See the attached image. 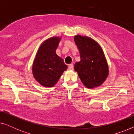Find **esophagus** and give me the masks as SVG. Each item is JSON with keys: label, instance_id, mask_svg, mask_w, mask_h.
I'll list each match as a JSON object with an SVG mask.
<instances>
[{"label": "esophagus", "instance_id": "34e87169", "mask_svg": "<svg viewBox=\"0 0 134 134\" xmlns=\"http://www.w3.org/2000/svg\"><path fill=\"white\" fill-rule=\"evenodd\" d=\"M73 69H74V65H73V64H70L68 66V69H69V70H72Z\"/></svg>", "mask_w": 134, "mask_h": 134}]
</instances>
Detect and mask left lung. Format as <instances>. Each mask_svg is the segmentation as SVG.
I'll use <instances>...</instances> for the list:
<instances>
[{
  "label": "left lung",
  "instance_id": "1",
  "mask_svg": "<svg viewBox=\"0 0 134 134\" xmlns=\"http://www.w3.org/2000/svg\"><path fill=\"white\" fill-rule=\"evenodd\" d=\"M74 41L80 55V61L74 65V70L88 88L100 86L109 74V69L101 47L89 37L77 35Z\"/></svg>",
  "mask_w": 134,
  "mask_h": 134
}]
</instances>
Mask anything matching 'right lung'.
Listing matches in <instances>:
<instances>
[{
	"mask_svg": "<svg viewBox=\"0 0 134 134\" xmlns=\"http://www.w3.org/2000/svg\"><path fill=\"white\" fill-rule=\"evenodd\" d=\"M60 38L52 37L42 44L36 54L32 67L35 79L44 87H53L58 81L67 65L56 54Z\"/></svg>",
	"mask_w": 134,
	"mask_h": 134,
	"instance_id": "right-lung-1",
	"label": "right lung"
}]
</instances>
